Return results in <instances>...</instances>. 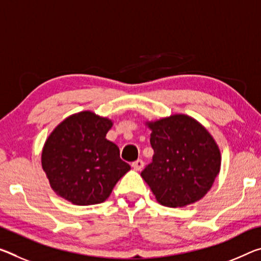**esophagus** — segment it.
I'll use <instances>...</instances> for the list:
<instances>
[{
	"instance_id": "34e87169",
	"label": "esophagus",
	"mask_w": 261,
	"mask_h": 261,
	"mask_svg": "<svg viewBox=\"0 0 261 261\" xmlns=\"http://www.w3.org/2000/svg\"><path fill=\"white\" fill-rule=\"evenodd\" d=\"M131 166H132V168L135 169V171H142L143 167H144V161L138 159V160L134 161V163L131 164Z\"/></svg>"
}]
</instances>
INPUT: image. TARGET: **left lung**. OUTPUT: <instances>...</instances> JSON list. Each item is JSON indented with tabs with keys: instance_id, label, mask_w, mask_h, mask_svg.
Listing matches in <instances>:
<instances>
[{
	"instance_id": "left-lung-1",
	"label": "left lung",
	"mask_w": 261,
	"mask_h": 261,
	"mask_svg": "<svg viewBox=\"0 0 261 261\" xmlns=\"http://www.w3.org/2000/svg\"><path fill=\"white\" fill-rule=\"evenodd\" d=\"M153 161L140 173L160 204L182 208L200 201L221 171V151L210 132L185 114L146 122Z\"/></svg>"
}]
</instances>
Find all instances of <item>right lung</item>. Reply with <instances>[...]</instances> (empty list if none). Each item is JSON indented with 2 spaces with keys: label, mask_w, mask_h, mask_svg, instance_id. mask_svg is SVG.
<instances>
[{
  "label": "right lung",
  "mask_w": 261,
  "mask_h": 261,
  "mask_svg": "<svg viewBox=\"0 0 261 261\" xmlns=\"http://www.w3.org/2000/svg\"><path fill=\"white\" fill-rule=\"evenodd\" d=\"M114 122L93 111L73 114L58 124L41 151V167L58 196L75 205L105 202L130 171L119 148L106 138Z\"/></svg>",
  "instance_id": "right-lung-1"
}]
</instances>
